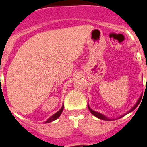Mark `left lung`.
I'll return each mask as SVG.
<instances>
[{
    "label": "left lung",
    "instance_id": "left-lung-1",
    "mask_svg": "<svg viewBox=\"0 0 147 147\" xmlns=\"http://www.w3.org/2000/svg\"><path fill=\"white\" fill-rule=\"evenodd\" d=\"M141 96H142V95H141V96H140V97H139V99H138V100H137V102H136V104H135V105H134V106L133 107V108H131V109L129 110V111H128L126 113H125V114L121 115V116H119L118 118H116V119H110V118H108V116H105V115H104V114H102V113H99V112L95 111H94V110H92V108H90V107H89V105H88V109H89L90 112H91V113H92V114L94 115V116H96V117H97V118H98V119H102V120H105V121H111V120L118 119L121 118V117H123V116H125V115H127V113H130V112L133 111H134V110L136 109V107L138 106V104H139V102H141Z\"/></svg>",
    "mask_w": 147,
    "mask_h": 147
}]
</instances>
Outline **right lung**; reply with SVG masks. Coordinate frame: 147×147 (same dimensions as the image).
I'll return each instance as SVG.
<instances>
[{"instance_id": "1", "label": "right lung", "mask_w": 147, "mask_h": 147, "mask_svg": "<svg viewBox=\"0 0 147 147\" xmlns=\"http://www.w3.org/2000/svg\"><path fill=\"white\" fill-rule=\"evenodd\" d=\"M63 109H64V104L62 105L61 108V109L59 110V111H57L55 113H54L53 116H51L50 118H48L47 120H46L45 121V122H44L45 124H47V123H50V122H51V121H55V120L57 119L59 116H61V114L62 111H63Z\"/></svg>"}]
</instances>
